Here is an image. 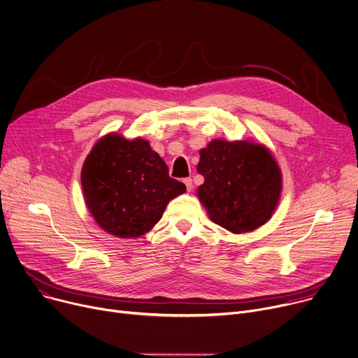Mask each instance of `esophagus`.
<instances>
[{
  "mask_svg": "<svg viewBox=\"0 0 358 358\" xmlns=\"http://www.w3.org/2000/svg\"><path fill=\"white\" fill-rule=\"evenodd\" d=\"M184 184H185V187H187L188 191H191L192 187H194V185H192V180H191L189 177H188V178H184Z\"/></svg>",
  "mask_w": 358,
  "mask_h": 358,
  "instance_id": "obj_1",
  "label": "esophagus"
}]
</instances>
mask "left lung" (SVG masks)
<instances>
[{"instance_id": "1", "label": "left lung", "mask_w": 358, "mask_h": 358, "mask_svg": "<svg viewBox=\"0 0 358 358\" xmlns=\"http://www.w3.org/2000/svg\"><path fill=\"white\" fill-rule=\"evenodd\" d=\"M198 173L205 178L199 201L212 222L233 233L264 224L280 201L281 171L262 145L213 141L201 150Z\"/></svg>"}]
</instances>
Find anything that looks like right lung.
Returning <instances> with one entry per match:
<instances>
[{"label":"right lung","mask_w":358,"mask_h":358,"mask_svg":"<svg viewBox=\"0 0 358 358\" xmlns=\"http://www.w3.org/2000/svg\"><path fill=\"white\" fill-rule=\"evenodd\" d=\"M81 184L96 223L117 237L145 234L162 219L169 201L185 192L148 141L119 135H108L92 148Z\"/></svg>","instance_id":"1"}]
</instances>
